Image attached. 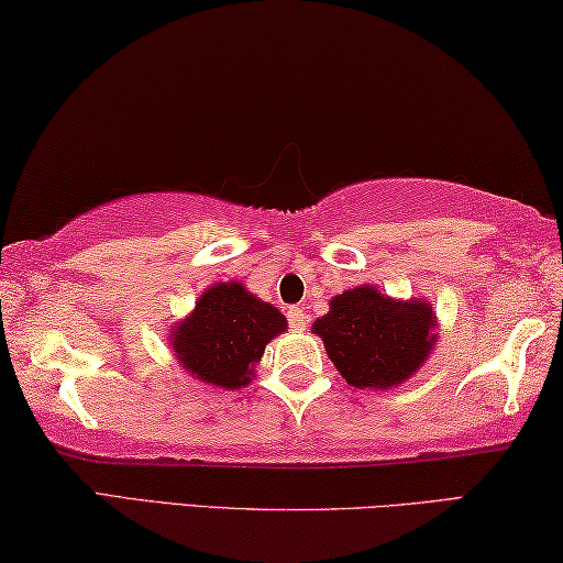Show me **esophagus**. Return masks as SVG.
I'll list each match as a JSON object with an SVG mask.
<instances>
[{
    "label": "esophagus",
    "instance_id": "1",
    "mask_svg": "<svg viewBox=\"0 0 563 563\" xmlns=\"http://www.w3.org/2000/svg\"><path fill=\"white\" fill-rule=\"evenodd\" d=\"M287 319H289V329L291 331H303L307 329V313H303V309H299V307H291L289 311H287Z\"/></svg>",
    "mask_w": 563,
    "mask_h": 563
}]
</instances>
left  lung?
Returning a JSON list of instances; mask_svg holds the SVG:
<instances>
[{"label":"left lung","mask_w":563,"mask_h":563,"mask_svg":"<svg viewBox=\"0 0 563 563\" xmlns=\"http://www.w3.org/2000/svg\"><path fill=\"white\" fill-rule=\"evenodd\" d=\"M438 321L428 301H398L376 287L349 289L313 321L333 366L353 388L400 386L435 349Z\"/></svg>","instance_id":"8db88e82"}]
</instances>
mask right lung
Here are the masks:
<instances>
[{"mask_svg":"<svg viewBox=\"0 0 563 563\" xmlns=\"http://www.w3.org/2000/svg\"><path fill=\"white\" fill-rule=\"evenodd\" d=\"M284 329L287 319L279 309L254 297L240 282H227L207 289L190 317L170 329L167 341L190 376L236 390L250 386L266 343Z\"/></svg>","mask_w":563,"mask_h":563,"instance_id":"obj_1","label":"right lung"}]
</instances>
